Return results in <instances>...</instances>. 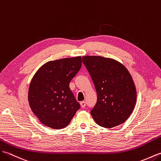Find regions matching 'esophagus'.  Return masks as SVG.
Segmentation results:
<instances>
[{"mask_svg": "<svg viewBox=\"0 0 161 161\" xmlns=\"http://www.w3.org/2000/svg\"><path fill=\"white\" fill-rule=\"evenodd\" d=\"M80 104L81 108H84L85 107V105H86V102H85V101H81V102L80 103Z\"/></svg>", "mask_w": 161, "mask_h": 161, "instance_id": "esophagus-1", "label": "esophagus"}]
</instances>
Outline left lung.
Wrapping results in <instances>:
<instances>
[{"mask_svg": "<svg viewBox=\"0 0 161 161\" xmlns=\"http://www.w3.org/2000/svg\"><path fill=\"white\" fill-rule=\"evenodd\" d=\"M97 93L91 115L98 125L112 128L123 123L134 110L136 90L129 71L117 60L98 56H83Z\"/></svg>", "mask_w": 161, "mask_h": 161, "instance_id": "8db88e82", "label": "left lung"}]
</instances>
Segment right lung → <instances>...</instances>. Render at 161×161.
Returning a JSON list of instances; mask_svg holds the SVG:
<instances>
[{
    "label": "right lung",
    "instance_id": "right-lung-1",
    "mask_svg": "<svg viewBox=\"0 0 161 161\" xmlns=\"http://www.w3.org/2000/svg\"><path fill=\"white\" fill-rule=\"evenodd\" d=\"M81 56L51 60L32 78L28 92L30 108L41 122L55 130L67 127L80 109L69 89L81 67Z\"/></svg>",
    "mask_w": 161,
    "mask_h": 161
}]
</instances>
